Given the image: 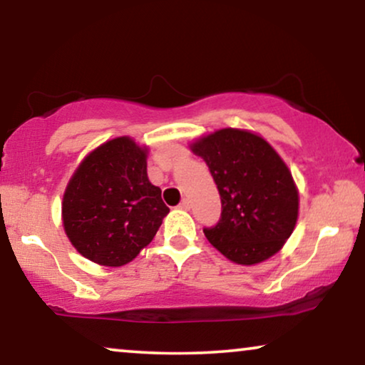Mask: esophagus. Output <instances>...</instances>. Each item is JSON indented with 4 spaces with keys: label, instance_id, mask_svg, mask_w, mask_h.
I'll list each match as a JSON object with an SVG mask.
<instances>
[{
    "label": "esophagus",
    "instance_id": "1",
    "mask_svg": "<svg viewBox=\"0 0 365 365\" xmlns=\"http://www.w3.org/2000/svg\"><path fill=\"white\" fill-rule=\"evenodd\" d=\"M178 208H182V210H190V200H188V198H183V200L180 202Z\"/></svg>",
    "mask_w": 365,
    "mask_h": 365
}]
</instances>
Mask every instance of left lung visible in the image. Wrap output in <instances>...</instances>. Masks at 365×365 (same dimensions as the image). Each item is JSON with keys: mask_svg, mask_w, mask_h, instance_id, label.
Returning <instances> with one entry per match:
<instances>
[{"mask_svg": "<svg viewBox=\"0 0 365 365\" xmlns=\"http://www.w3.org/2000/svg\"><path fill=\"white\" fill-rule=\"evenodd\" d=\"M205 160L222 200L208 242L228 260L254 265L277 254L294 232L299 192L279 153L259 135L223 128L192 143Z\"/></svg>", "mask_w": 365, "mask_h": 365, "instance_id": "8db88e82", "label": "left lung"}]
</instances>
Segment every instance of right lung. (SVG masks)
Wrapping results in <instances>:
<instances>
[{
    "label": "right lung",
    "mask_w": 365,
    "mask_h": 365,
    "mask_svg": "<svg viewBox=\"0 0 365 365\" xmlns=\"http://www.w3.org/2000/svg\"><path fill=\"white\" fill-rule=\"evenodd\" d=\"M61 212L68 239L81 255L121 267L153 240L170 208L148 180L147 148L120 137L85 157L68 183Z\"/></svg>",
    "instance_id": "obj_1"
}]
</instances>
